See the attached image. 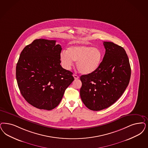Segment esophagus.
Wrapping results in <instances>:
<instances>
[{"label":"esophagus","mask_w":148,"mask_h":148,"mask_svg":"<svg viewBox=\"0 0 148 148\" xmlns=\"http://www.w3.org/2000/svg\"><path fill=\"white\" fill-rule=\"evenodd\" d=\"M73 77H74L75 79H78L79 78V76H77L76 74H73Z\"/></svg>","instance_id":"1"}]
</instances>
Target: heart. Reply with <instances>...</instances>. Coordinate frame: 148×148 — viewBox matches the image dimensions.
I'll return each instance as SVG.
<instances>
[{
  "label": "heart",
  "mask_w": 148,
  "mask_h": 148,
  "mask_svg": "<svg viewBox=\"0 0 148 148\" xmlns=\"http://www.w3.org/2000/svg\"><path fill=\"white\" fill-rule=\"evenodd\" d=\"M103 54L97 47L87 45H74L68 48L66 51H62L60 60L66 69H69L76 62L78 71L87 74L95 71L102 61Z\"/></svg>",
  "instance_id": "heart-1"
}]
</instances>
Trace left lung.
Masks as SVG:
<instances>
[{
	"label": "left lung",
	"instance_id": "8db88e82",
	"mask_svg": "<svg viewBox=\"0 0 148 148\" xmlns=\"http://www.w3.org/2000/svg\"><path fill=\"white\" fill-rule=\"evenodd\" d=\"M106 53L97 69L80 77V95L85 106L99 111L111 106L122 96L131 77V66L125 49L104 41Z\"/></svg>",
	"mask_w": 148,
	"mask_h": 148
}]
</instances>
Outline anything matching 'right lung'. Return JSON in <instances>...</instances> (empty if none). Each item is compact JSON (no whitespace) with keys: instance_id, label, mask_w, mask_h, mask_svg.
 Masks as SVG:
<instances>
[{"instance_id":"1","label":"right lung","mask_w":148,"mask_h":148,"mask_svg":"<svg viewBox=\"0 0 148 148\" xmlns=\"http://www.w3.org/2000/svg\"><path fill=\"white\" fill-rule=\"evenodd\" d=\"M56 40L39 39L23 49L17 63L16 76L21 93L33 107L50 110L61 101L74 80L62 67L61 46Z\"/></svg>"}]
</instances>
